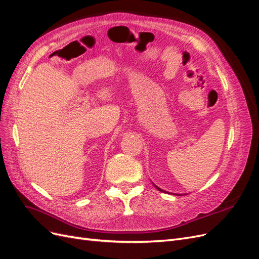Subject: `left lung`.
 Masks as SVG:
<instances>
[{
    "mask_svg": "<svg viewBox=\"0 0 259 259\" xmlns=\"http://www.w3.org/2000/svg\"><path fill=\"white\" fill-rule=\"evenodd\" d=\"M154 186H155V185H154ZM155 188H156V189H158V190H159V191H162V192H165V191H164V190H162V189H160V188H159V187H156V186H155Z\"/></svg>",
    "mask_w": 259,
    "mask_h": 259,
    "instance_id": "1",
    "label": "left lung"
}]
</instances>
